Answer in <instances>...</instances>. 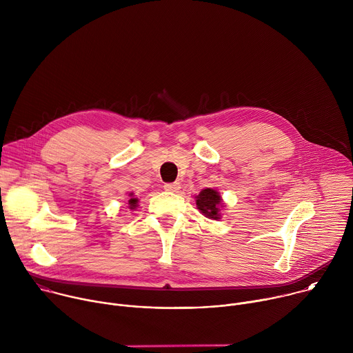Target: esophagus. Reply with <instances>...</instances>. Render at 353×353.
Wrapping results in <instances>:
<instances>
[{
	"mask_svg": "<svg viewBox=\"0 0 353 353\" xmlns=\"http://www.w3.org/2000/svg\"><path fill=\"white\" fill-rule=\"evenodd\" d=\"M163 188H165L166 191H170V192H177V191L180 190V184H179V183H166V184L163 185Z\"/></svg>",
	"mask_w": 353,
	"mask_h": 353,
	"instance_id": "34e87169",
	"label": "esophagus"
}]
</instances>
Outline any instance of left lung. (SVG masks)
<instances>
[{
  "label": "left lung",
  "mask_w": 353,
  "mask_h": 353,
  "mask_svg": "<svg viewBox=\"0 0 353 353\" xmlns=\"http://www.w3.org/2000/svg\"><path fill=\"white\" fill-rule=\"evenodd\" d=\"M221 203H222L221 195L212 188L203 190L196 196V207L207 218L219 219V208L218 207Z\"/></svg>",
  "instance_id": "8db88e82"
}]
</instances>
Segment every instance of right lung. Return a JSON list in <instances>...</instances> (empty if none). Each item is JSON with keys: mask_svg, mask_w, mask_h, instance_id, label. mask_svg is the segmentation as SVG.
<instances>
[{"mask_svg": "<svg viewBox=\"0 0 353 353\" xmlns=\"http://www.w3.org/2000/svg\"><path fill=\"white\" fill-rule=\"evenodd\" d=\"M137 201H138V199H137V198H131V199H130V201H128V204H130V205H131V207H130V208H135V205H137Z\"/></svg>", "mask_w": 353, "mask_h": 353, "instance_id": "1", "label": "right lung"}]
</instances>
